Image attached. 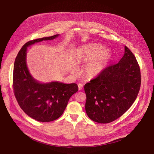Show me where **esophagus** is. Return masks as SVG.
<instances>
[{
    "instance_id": "esophagus-1",
    "label": "esophagus",
    "mask_w": 154,
    "mask_h": 154,
    "mask_svg": "<svg viewBox=\"0 0 154 154\" xmlns=\"http://www.w3.org/2000/svg\"><path fill=\"white\" fill-rule=\"evenodd\" d=\"M78 86H79V90H82L83 89V84H82V83H79V84L78 85Z\"/></svg>"
}]
</instances>
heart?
I'll list each match as a JSON object with an SVG mask.
<instances>
[{"mask_svg":"<svg viewBox=\"0 0 154 154\" xmlns=\"http://www.w3.org/2000/svg\"><path fill=\"white\" fill-rule=\"evenodd\" d=\"M76 57L79 63H88L84 70V75L87 78L91 79L104 70L111 58V55L102 46L88 45L77 50ZM72 72L77 73L75 67L72 68Z\"/></svg>","mask_w":154,"mask_h":154,"instance_id":"heart-1","label":"heart"}]
</instances>
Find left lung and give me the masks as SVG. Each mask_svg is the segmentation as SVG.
Here are the masks:
<instances>
[{
    "label": "left lung",
    "mask_w": 154,
    "mask_h": 154,
    "mask_svg": "<svg viewBox=\"0 0 154 154\" xmlns=\"http://www.w3.org/2000/svg\"><path fill=\"white\" fill-rule=\"evenodd\" d=\"M119 63L110 65L85 85V110L91 120L100 124L114 121L135 102L141 86L137 60L125 46Z\"/></svg>",
    "instance_id": "1"
}]
</instances>
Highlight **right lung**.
<instances>
[{
	"mask_svg": "<svg viewBox=\"0 0 154 154\" xmlns=\"http://www.w3.org/2000/svg\"><path fill=\"white\" fill-rule=\"evenodd\" d=\"M58 36L29 41L22 47L14 61L13 87L15 97L25 113L39 122H51L60 118L70 97L79 90L76 83H39L33 78L27 66V47L36 42L54 39Z\"/></svg>",
	"mask_w": 154,
	"mask_h": 154,
	"instance_id": "add662e5",
	"label": "right lung"
}]
</instances>
